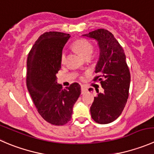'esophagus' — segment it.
<instances>
[{"instance_id":"34e87169","label":"esophagus","mask_w":154,"mask_h":154,"mask_svg":"<svg viewBox=\"0 0 154 154\" xmlns=\"http://www.w3.org/2000/svg\"><path fill=\"white\" fill-rule=\"evenodd\" d=\"M87 92V89H86L85 86H81V93L83 94V93H85V92Z\"/></svg>"}]
</instances>
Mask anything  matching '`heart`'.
Masks as SVG:
<instances>
[{
	"label": "heart",
	"instance_id": "heart-1",
	"mask_svg": "<svg viewBox=\"0 0 154 154\" xmlns=\"http://www.w3.org/2000/svg\"><path fill=\"white\" fill-rule=\"evenodd\" d=\"M73 48L82 56L85 58L86 56L91 55L92 52V45L90 42L86 39H78L74 42L72 45ZM61 60L62 63H64L65 61V53L62 52V56H61Z\"/></svg>",
	"mask_w": 154,
	"mask_h": 154
}]
</instances>
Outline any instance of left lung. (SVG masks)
I'll return each instance as SVG.
<instances>
[{
	"mask_svg": "<svg viewBox=\"0 0 154 154\" xmlns=\"http://www.w3.org/2000/svg\"><path fill=\"white\" fill-rule=\"evenodd\" d=\"M83 36L95 40L99 47V59L95 67L96 77L104 92L97 91L90 107L91 117L100 124H107L120 117L126 106L130 86V72L126 55L113 34L100 28ZM92 90V88L89 89Z\"/></svg>",
	"mask_w": 154,
	"mask_h": 154,
	"instance_id": "8db88e82",
	"label": "left lung"
}]
</instances>
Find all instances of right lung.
<instances>
[{"label": "right lung", "instance_id": "right-lung-1", "mask_svg": "<svg viewBox=\"0 0 154 154\" xmlns=\"http://www.w3.org/2000/svg\"><path fill=\"white\" fill-rule=\"evenodd\" d=\"M71 36L58 31L41 34L27 59L26 84L38 113L47 122L63 126L71 120L73 107L80 95L77 83L63 89L57 83L64 46Z\"/></svg>", "mask_w": 154, "mask_h": 154}]
</instances>
